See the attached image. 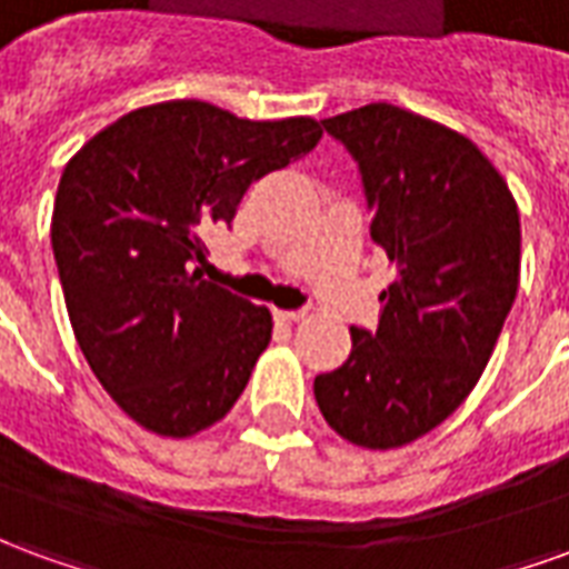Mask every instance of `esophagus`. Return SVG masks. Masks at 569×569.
I'll list each match as a JSON object with an SVG mask.
<instances>
[{
	"mask_svg": "<svg viewBox=\"0 0 569 569\" xmlns=\"http://www.w3.org/2000/svg\"><path fill=\"white\" fill-rule=\"evenodd\" d=\"M273 317L280 322H298L308 317V310H273Z\"/></svg>",
	"mask_w": 569,
	"mask_h": 569,
	"instance_id": "obj_1",
	"label": "esophagus"
}]
</instances>
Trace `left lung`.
Returning a JSON list of instances; mask_svg holds the SVG:
<instances>
[{
  "label": "left lung",
  "mask_w": 569,
  "mask_h": 569,
  "mask_svg": "<svg viewBox=\"0 0 569 569\" xmlns=\"http://www.w3.org/2000/svg\"><path fill=\"white\" fill-rule=\"evenodd\" d=\"M322 128L357 161L371 240L396 277L378 329L350 326V357L317 375L313 396L341 439L402 448L451 418L488 366L518 292V207L472 142L399 106Z\"/></svg>",
  "instance_id": "8db88e82"
}]
</instances>
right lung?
<instances>
[{
  "mask_svg": "<svg viewBox=\"0 0 569 569\" xmlns=\"http://www.w3.org/2000/svg\"><path fill=\"white\" fill-rule=\"evenodd\" d=\"M313 118L249 121L200 100L118 118L67 163L51 219L69 322L106 393L140 427L186 439L222 420L271 310L203 280V234L247 188L320 142Z\"/></svg>",
  "mask_w": 569,
  "mask_h": 569,
  "instance_id": "add662e5",
  "label": "right lung"
}]
</instances>
